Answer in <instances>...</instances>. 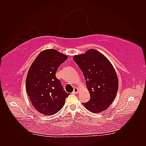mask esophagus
Returning <instances> with one entry per match:
<instances>
[{"label":"esophagus","instance_id":"34e87169","mask_svg":"<svg viewBox=\"0 0 146 146\" xmlns=\"http://www.w3.org/2000/svg\"><path fill=\"white\" fill-rule=\"evenodd\" d=\"M78 88H76V87H75V88H74L73 93H74V94H77V92H78Z\"/></svg>","mask_w":146,"mask_h":146}]
</instances>
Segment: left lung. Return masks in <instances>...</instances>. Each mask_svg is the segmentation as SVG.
<instances>
[{
  "mask_svg": "<svg viewBox=\"0 0 146 146\" xmlns=\"http://www.w3.org/2000/svg\"><path fill=\"white\" fill-rule=\"evenodd\" d=\"M73 60L81 69L90 94V99L83 103L94 113L107 110L115 99L119 82L113 66L106 57L94 49L75 55Z\"/></svg>",
  "mask_w": 146,
  "mask_h": 146,
  "instance_id": "1",
  "label": "left lung"
}]
</instances>
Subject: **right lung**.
<instances>
[{"label": "right lung", "mask_w": 146, "mask_h": 146, "mask_svg": "<svg viewBox=\"0 0 146 146\" xmlns=\"http://www.w3.org/2000/svg\"><path fill=\"white\" fill-rule=\"evenodd\" d=\"M68 56L55 49H47L39 54L29 70L26 90L37 111L46 116L53 115L62 108L69 95L56 77L59 66Z\"/></svg>", "instance_id": "right-lung-1"}]
</instances>
